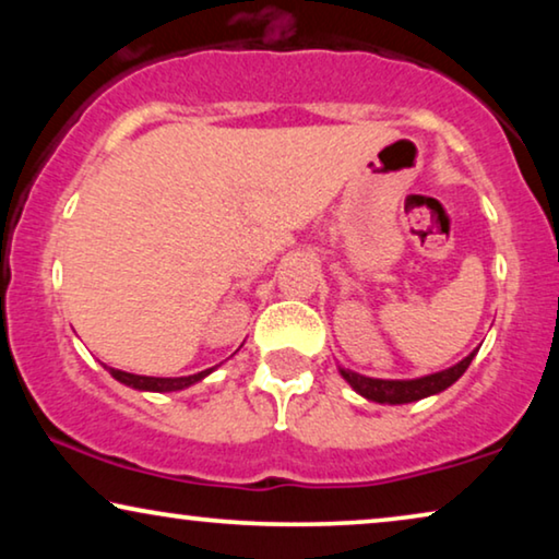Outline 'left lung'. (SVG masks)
I'll use <instances>...</instances> for the list:
<instances>
[{"instance_id": "obj_1", "label": "left lung", "mask_w": 559, "mask_h": 559, "mask_svg": "<svg viewBox=\"0 0 559 559\" xmlns=\"http://www.w3.org/2000/svg\"><path fill=\"white\" fill-rule=\"evenodd\" d=\"M476 354L478 348L471 350L463 361L450 366V369L427 373V377H417V379H373V377H364V373L358 371H350L341 364H338V373L348 381V386L354 389L356 394L364 396V400L377 402V404H409V402L427 400V396L440 394L445 392L448 386H453L455 381L463 377L465 369H468Z\"/></svg>"}]
</instances>
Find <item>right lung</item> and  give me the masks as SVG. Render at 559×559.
<instances>
[{"label":"right lung","mask_w":559,"mask_h":559,"mask_svg":"<svg viewBox=\"0 0 559 559\" xmlns=\"http://www.w3.org/2000/svg\"><path fill=\"white\" fill-rule=\"evenodd\" d=\"M106 371L111 373L114 379L119 381V384L124 386H132L136 392H182V389L198 384V381H203L209 373H213L218 369V366H213V369H205V371H198V373H190V377H140V373H129V371H121V369H111V366H104Z\"/></svg>","instance_id":"1"}]
</instances>
